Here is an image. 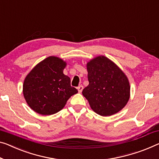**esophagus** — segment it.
<instances>
[{"label":"esophagus","instance_id":"34e87169","mask_svg":"<svg viewBox=\"0 0 159 159\" xmlns=\"http://www.w3.org/2000/svg\"><path fill=\"white\" fill-rule=\"evenodd\" d=\"M77 89H78V92H79L80 93H81V92H82V90H83V86H82V85H80V86L77 87Z\"/></svg>","mask_w":159,"mask_h":159}]
</instances>
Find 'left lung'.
<instances>
[{
  "mask_svg": "<svg viewBox=\"0 0 159 159\" xmlns=\"http://www.w3.org/2000/svg\"><path fill=\"white\" fill-rule=\"evenodd\" d=\"M89 85L83 89L92 110L103 116L117 113L127 104L130 85L127 77L109 58L98 56L87 62Z\"/></svg>",
  "mask_w": 159,
  "mask_h": 159,
  "instance_id": "1",
  "label": "left lung"
}]
</instances>
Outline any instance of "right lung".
I'll return each instance as SVG.
<instances>
[{
    "instance_id": "obj_1",
    "label": "right lung",
    "mask_w": 159,
    "mask_h": 159,
    "mask_svg": "<svg viewBox=\"0 0 159 159\" xmlns=\"http://www.w3.org/2000/svg\"><path fill=\"white\" fill-rule=\"evenodd\" d=\"M67 65L62 59L50 56L41 61L27 75L23 92L28 106L42 115L60 111L70 97L77 94L70 85V78L64 75Z\"/></svg>"
}]
</instances>
